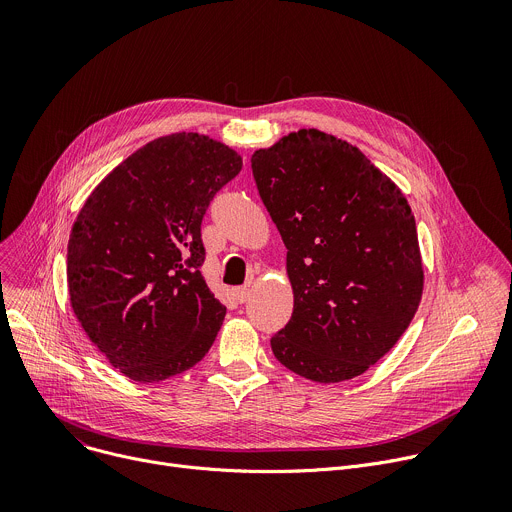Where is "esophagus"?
<instances>
[{"instance_id": "1", "label": "esophagus", "mask_w": 512, "mask_h": 512, "mask_svg": "<svg viewBox=\"0 0 512 512\" xmlns=\"http://www.w3.org/2000/svg\"><path fill=\"white\" fill-rule=\"evenodd\" d=\"M234 295H236V301H238V303H246V301L250 299V289H248V287H238V289L234 291Z\"/></svg>"}]
</instances>
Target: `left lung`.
Returning a JSON list of instances; mask_svg holds the SVG:
<instances>
[{
  "instance_id": "8db88e82",
  "label": "left lung",
  "mask_w": 512,
  "mask_h": 512,
  "mask_svg": "<svg viewBox=\"0 0 512 512\" xmlns=\"http://www.w3.org/2000/svg\"><path fill=\"white\" fill-rule=\"evenodd\" d=\"M295 295L272 335L276 360L331 384L356 378L399 342L423 295L411 207L356 146L299 130L252 154Z\"/></svg>"
}]
</instances>
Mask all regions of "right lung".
Returning a JSON list of instances; mask_svg holds the SVG:
<instances>
[{
	"label": "right lung",
	"mask_w": 512,
	"mask_h": 512,
	"mask_svg": "<svg viewBox=\"0 0 512 512\" xmlns=\"http://www.w3.org/2000/svg\"><path fill=\"white\" fill-rule=\"evenodd\" d=\"M242 156L209 136L156 138L95 187L71 230L73 311L113 368L177 376L209 352L225 307L201 274V221Z\"/></svg>",
	"instance_id": "obj_1"
}]
</instances>
